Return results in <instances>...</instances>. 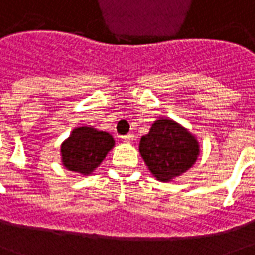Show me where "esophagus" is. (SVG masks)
<instances>
[{"instance_id":"esophagus-1","label":"esophagus","mask_w":255,"mask_h":255,"mask_svg":"<svg viewBox=\"0 0 255 255\" xmlns=\"http://www.w3.org/2000/svg\"><path fill=\"white\" fill-rule=\"evenodd\" d=\"M122 140H123L124 143H132L133 141V135H126V136H122Z\"/></svg>"}]
</instances>
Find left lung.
Wrapping results in <instances>:
<instances>
[{"label": "left lung", "mask_w": 255, "mask_h": 255, "mask_svg": "<svg viewBox=\"0 0 255 255\" xmlns=\"http://www.w3.org/2000/svg\"><path fill=\"white\" fill-rule=\"evenodd\" d=\"M139 149L152 174L160 181H169L186 172L200 152L194 136L170 119L156 120L149 133L140 140Z\"/></svg>", "instance_id": "1"}]
</instances>
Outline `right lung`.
Masks as SVG:
<instances>
[{"instance_id":"1","label":"right lung","mask_w":255,"mask_h":255,"mask_svg":"<svg viewBox=\"0 0 255 255\" xmlns=\"http://www.w3.org/2000/svg\"><path fill=\"white\" fill-rule=\"evenodd\" d=\"M114 144L110 133L92 127H78L62 144V163L73 172L90 174L103 161Z\"/></svg>"}]
</instances>
